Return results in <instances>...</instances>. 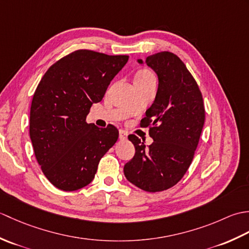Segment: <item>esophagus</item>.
I'll use <instances>...</instances> for the list:
<instances>
[{
    "label": "esophagus",
    "mask_w": 249,
    "mask_h": 249,
    "mask_svg": "<svg viewBox=\"0 0 249 249\" xmlns=\"http://www.w3.org/2000/svg\"><path fill=\"white\" fill-rule=\"evenodd\" d=\"M127 136H128V134L126 133L125 130L120 129V135H119L120 140H126V139H127Z\"/></svg>",
    "instance_id": "esophagus-1"
}]
</instances>
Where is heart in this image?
<instances>
[{
    "mask_svg": "<svg viewBox=\"0 0 249 249\" xmlns=\"http://www.w3.org/2000/svg\"><path fill=\"white\" fill-rule=\"evenodd\" d=\"M137 77H139V78H149V77H153V75L149 71H141L140 72H138V75H137Z\"/></svg>",
    "mask_w": 249,
    "mask_h": 249,
    "instance_id": "heart-1",
    "label": "heart"
}]
</instances>
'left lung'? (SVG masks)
<instances>
[{
  "mask_svg": "<svg viewBox=\"0 0 249 249\" xmlns=\"http://www.w3.org/2000/svg\"><path fill=\"white\" fill-rule=\"evenodd\" d=\"M144 63L156 72L158 89L140 125L150 127L154 141L145 147L138 137L128 136L136 153L124 166V174L135 186L156 193L174 186L186 173L199 143L205 111L198 84L178 55L162 51L147 56Z\"/></svg>",
  "mask_w": 249,
  "mask_h": 249,
  "instance_id": "left-lung-1",
  "label": "left lung"
}]
</instances>
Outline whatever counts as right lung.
<instances>
[{
  "instance_id": "add662e5",
  "label": "right lung",
  "mask_w": 249,
  "mask_h": 249,
  "mask_svg": "<svg viewBox=\"0 0 249 249\" xmlns=\"http://www.w3.org/2000/svg\"><path fill=\"white\" fill-rule=\"evenodd\" d=\"M128 57L77 50L50 66L37 86L30 138L41 170L56 188L73 192L89 185L118 140L113 125L99 128L86 120Z\"/></svg>"
}]
</instances>
